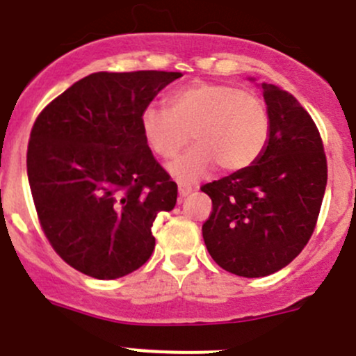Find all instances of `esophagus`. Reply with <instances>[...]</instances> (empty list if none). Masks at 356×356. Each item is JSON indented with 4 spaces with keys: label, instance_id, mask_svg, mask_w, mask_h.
<instances>
[{
    "label": "esophagus",
    "instance_id": "34e87169",
    "mask_svg": "<svg viewBox=\"0 0 356 356\" xmlns=\"http://www.w3.org/2000/svg\"><path fill=\"white\" fill-rule=\"evenodd\" d=\"M192 192H193V186L185 185V183H179V185H178L179 197H186V195H190V193H192Z\"/></svg>",
    "mask_w": 356,
    "mask_h": 356
}]
</instances>
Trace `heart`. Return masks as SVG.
I'll return each mask as SVG.
<instances>
[{"label": "heart", "instance_id": "heart-1", "mask_svg": "<svg viewBox=\"0 0 356 356\" xmlns=\"http://www.w3.org/2000/svg\"><path fill=\"white\" fill-rule=\"evenodd\" d=\"M170 108L149 105L140 115L147 145L173 159L190 142L195 147L168 166L178 181H195L218 166L227 173L251 168L270 140V114L258 95L225 83H197L173 91Z\"/></svg>", "mask_w": 356, "mask_h": 356}]
</instances>
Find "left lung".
<instances>
[{
  "mask_svg": "<svg viewBox=\"0 0 356 356\" xmlns=\"http://www.w3.org/2000/svg\"><path fill=\"white\" fill-rule=\"evenodd\" d=\"M254 81V79H252ZM270 140L251 168L204 185L213 213L202 225L211 258L238 277H266L289 265L315 230L327 161L315 122L275 84H261Z\"/></svg>",
  "mask_w": 356,
  "mask_h": 356,
  "instance_id": "left-lung-1",
  "label": "left lung"
}]
</instances>
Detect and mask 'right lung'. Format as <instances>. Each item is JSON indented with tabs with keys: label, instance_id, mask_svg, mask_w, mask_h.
Instances as JSON below:
<instances>
[{
	"label": "right lung",
	"instance_id": "obj_1",
	"mask_svg": "<svg viewBox=\"0 0 356 356\" xmlns=\"http://www.w3.org/2000/svg\"><path fill=\"white\" fill-rule=\"evenodd\" d=\"M181 72H95L38 115L27 177L51 248L72 268L112 280L152 254V223L178 186L154 159L140 115Z\"/></svg>",
	"mask_w": 356,
	"mask_h": 356
}]
</instances>
